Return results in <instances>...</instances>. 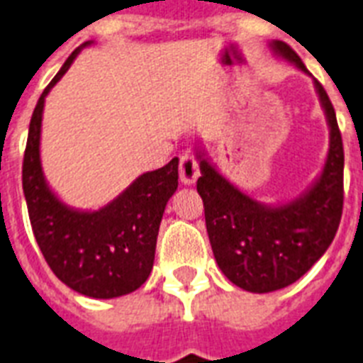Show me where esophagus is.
I'll list each match as a JSON object with an SVG mask.
<instances>
[{
	"label": "esophagus",
	"mask_w": 363,
	"mask_h": 363,
	"mask_svg": "<svg viewBox=\"0 0 363 363\" xmlns=\"http://www.w3.org/2000/svg\"><path fill=\"white\" fill-rule=\"evenodd\" d=\"M199 163H196L195 155L187 150L182 153L179 157V182L184 185H193L199 179Z\"/></svg>",
	"instance_id": "obj_1"
}]
</instances>
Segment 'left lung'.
Returning a JSON list of instances; mask_svg holds the SVG:
<instances>
[{"label": "left lung", "mask_w": 363, "mask_h": 363, "mask_svg": "<svg viewBox=\"0 0 363 363\" xmlns=\"http://www.w3.org/2000/svg\"><path fill=\"white\" fill-rule=\"evenodd\" d=\"M275 56L311 77L296 52L272 40ZM330 127V147L318 178L300 196L283 204H264L230 184L196 146L200 164L196 191L204 202L206 230L217 266L247 292H274L309 272L337 232L343 211V140L335 110L318 80H313Z\"/></svg>", "instance_id": "obj_1"}]
</instances>
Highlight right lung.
I'll list each match as a JSON object with an SVG mask.
<instances>
[{"instance_id":"obj_1","label":"right lung","mask_w":363,"mask_h":363,"mask_svg":"<svg viewBox=\"0 0 363 363\" xmlns=\"http://www.w3.org/2000/svg\"><path fill=\"white\" fill-rule=\"evenodd\" d=\"M86 40L46 86L30 121L22 187L31 228L50 269L62 283L88 298L125 296L152 274L159 225L170 196L178 189V157L163 168L140 174L125 191L99 210L65 204L52 191L40 164V127L46 95L69 71Z\"/></svg>"}]
</instances>
